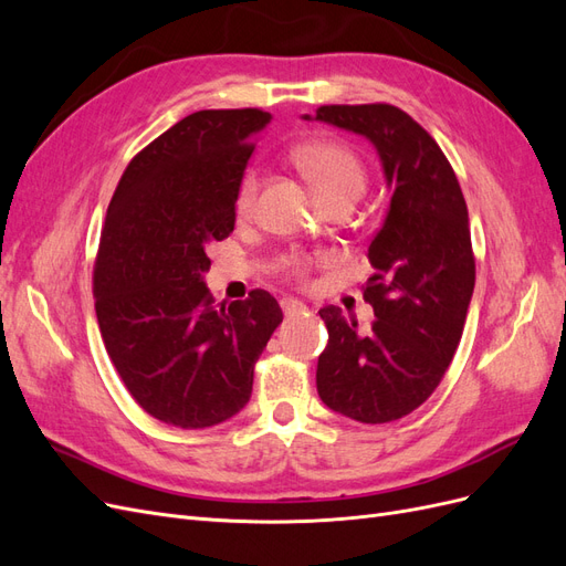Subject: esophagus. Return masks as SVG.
Returning <instances> with one entry per match:
<instances>
[{
  "instance_id": "1",
  "label": "esophagus",
  "mask_w": 566,
  "mask_h": 566,
  "mask_svg": "<svg viewBox=\"0 0 566 566\" xmlns=\"http://www.w3.org/2000/svg\"><path fill=\"white\" fill-rule=\"evenodd\" d=\"M281 310L285 316H297V314L306 312V306L293 297H285V300H281Z\"/></svg>"
}]
</instances>
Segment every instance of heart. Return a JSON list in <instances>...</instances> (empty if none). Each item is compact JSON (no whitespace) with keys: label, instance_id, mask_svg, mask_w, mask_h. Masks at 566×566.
<instances>
[{"label":"heart","instance_id":"heart-1","mask_svg":"<svg viewBox=\"0 0 566 566\" xmlns=\"http://www.w3.org/2000/svg\"><path fill=\"white\" fill-rule=\"evenodd\" d=\"M295 163L302 172L314 184L323 202L337 198H358L366 186V169L356 153L339 142H316L297 148ZM256 191L260 179L254 172L245 175L235 193V212L238 217H250L256 205ZM283 266L297 279H304L310 271V260L304 256H285Z\"/></svg>","mask_w":566,"mask_h":566}]
</instances>
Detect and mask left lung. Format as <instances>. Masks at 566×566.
I'll return each mask as SVG.
<instances>
[{
    "mask_svg": "<svg viewBox=\"0 0 566 566\" xmlns=\"http://www.w3.org/2000/svg\"><path fill=\"white\" fill-rule=\"evenodd\" d=\"M318 119L361 134L382 163L391 200L368 245L375 269L364 297L368 333L325 306L328 345L316 387L335 413L380 424L408 416L441 382L453 361L474 290L468 205L439 144L413 117L389 104L321 106Z\"/></svg>",
    "mask_w": 566,
    "mask_h": 566,
    "instance_id": "1",
    "label": "left lung"
}]
</instances>
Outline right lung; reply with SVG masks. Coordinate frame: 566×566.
<instances>
[{"instance_id":"add662e5","label":"right lung","mask_w":566,"mask_h":566,"mask_svg":"<svg viewBox=\"0 0 566 566\" xmlns=\"http://www.w3.org/2000/svg\"><path fill=\"white\" fill-rule=\"evenodd\" d=\"M271 115L198 111L136 156L108 205L94 269L98 328L146 413L181 430L233 418L283 321L266 290L212 304L208 248L235 227V193Z\"/></svg>"}]
</instances>
